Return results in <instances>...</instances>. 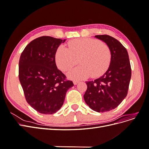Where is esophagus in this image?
<instances>
[{"label":"esophagus","instance_id":"obj_1","mask_svg":"<svg viewBox=\"0 0 149 149\" xmlns=\"http://www.w3.org/2000/svg\"><path fill=\"white\" fill-rule=\"evenodd\" d=\"M78 83H79V81H77V80H74L73 81L74 84H77Z\"/></svg>","mask_w":149,"mask_h":149}]
</instances>
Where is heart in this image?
Segmentation results:
<instances>
[{
    "mask_svg": "<svg viewBox=\"0 0 149 149\" xmlns=\"http://www.w3.org/2000/svg\"><path fill=\"white\" fill-rule=\"evenodd\" d=\"M68 49L60 46L55 54L57 66L68 71L78 63L79 66L71 70L68 76L74 79H83L89 75L96 78L109 68L111 61L109 47L96 39L83 38L73 40L67 44Z\"/></svg>",
    "mask_w": 149,
    "mask_h": 149,
    "instance_id": "heart-1",
    "label": "heart"
}]
</instances>
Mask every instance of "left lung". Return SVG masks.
<instances>
[{
    "mask_svg": "<svg viewBox=\"0 0 149 149\" xmlns=\"http://www.w3.org/2000/svg\"><path fill=\"white\" fill-rule=\"evenodd\" d=\"M109 47L111 61L109 68L100 78L86 81L84 95L86 103L98 112L115 109L127 94L131 78V67L127 49L118 40L107 35H96Z\"/></svg>",
    "mask_w": 149,
    "mask_h": 149,
    "instance_id": "8db88e82",
    "label": "left lung"
}]
</instances>
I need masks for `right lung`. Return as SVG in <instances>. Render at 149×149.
<instances>
[{
    "instance_id": "right-lung-1",
    "label": "right lung",
    "mask_w": 149,
    "mask_h": 149,
    "mask_svg": "<svg viewBox=\"0 0 149 149\" xmlns=\"http://www.w3.org/2000/svg\"><path fill=\"white\" fill-rule=\"evenodd\" d=\"M65 41L42 36L30 42L20 57L19 78L25 100L41 114L59 110L67 91L74 86L56 65V52Z\"/></svg>"
}]
</instances>
